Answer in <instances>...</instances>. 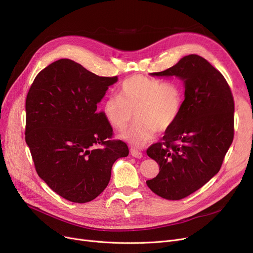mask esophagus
I'll use <instances>...</instances> for the list:
<instances>
[{"instance_id":"1","label":"esophagus","mask_w":253,"mask_h":253,"mask_svg":"<svg viewBox=\"0 0 253 253\" xmlns=\"http://www.w3.org/2000/svg\"><path fill=\"white\" fill-rule=\"evenodd\" d=\"M130 153H131V155H132V156L135 157V158H141V157H142V153H141L140 151L136 150V149L131 148V149H130Z\"/></svg>"}]
</instances>
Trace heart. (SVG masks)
<instances>
[{"label": "heart", "instance_id": "b5f03b06", "mask_svg": "<svg viewBox=\"0 0 253 253\" xmlns=\"http://www.w3.org/2000/svg\"><path fill=\"white\" fill-rule=\"evenodd\" d=\"M184 105V90L175 81L162 82L145 75H132L120 85L119 95L107 97L102 113L118 130L127 128L136 113L137 124L121 137L141 147L157 131H167L179 120Z\"/></svg>", "mask_w": 253, "mask_h": 253}]
</instances>
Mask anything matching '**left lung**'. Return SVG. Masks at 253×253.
<instances>
[{
	"label": "left lung",
	"instance_id": "left-lung-1",
	"mask_svg": "<svg viewBox=\"0 0 253 253\" xmlns=\"http://www.w3.org/2000/svg\"><path fill=\"white\" fill-rule=\"evenodd\" d=\"M152 75H174L185 84L179 120L147 150L160 170L147 181L148 187L163 199L178 201L199 190L220 169L234 139V97L224 76L197 54Z\"/></svg>",
	"mask_w": 253,
	"mask_h": 253
}]
</instances>
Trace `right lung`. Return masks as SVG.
<instances>
[{
    "mask_svg": "<svg viewBox=\"0 0 253 253\" xmlns=\"http://www.w3.org/2000/svg\"><path fill=\"white\" fill-rule=\"evenodd\" d=\"M118 76L105 78L61 59L41 70L26 100V142L39 177L65 200L84 204L111 180L115 161L129 154L97 111Z\"/></svg>",
    "mask_w": 253,
    "mask_h": 253,
    "instance_id": "obj_1",
    "label": "right lung"
}]
</instances>
